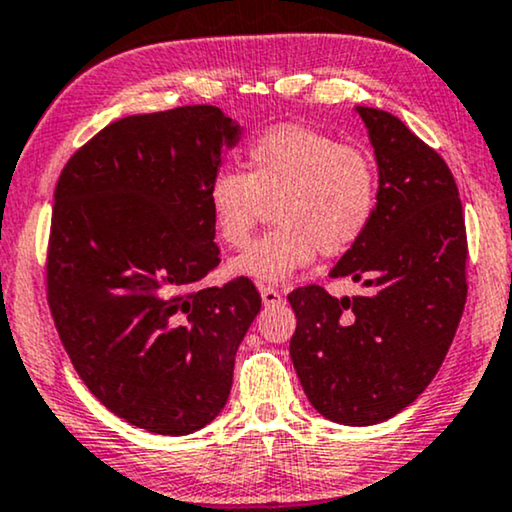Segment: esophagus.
I'll use <instances>...</instances> for the list:
<instances>
[{
  "instance_id": "obj_1",
  "label": "esophagus",
  "mask_w": 512,
  "mask_h": 512,
  "mask_svg": "<svg viewBox=\"0 0 512 512\" xmlns=\"http://www.w3.org/2000/svg\"><path fill=\"white\" fill-rule=\"evenodd\" d=\"M261 298H263V305L282 303V294L272 287H261Z\"/></svg>"
}]
</instances>
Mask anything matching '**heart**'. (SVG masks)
<instances>
[{
	"label": "heart",
	"instance_id": "b5f03b06",
	"mask_svg": "<svg viewBox=\"0 0 512 512\" xmlns=\"http://www.w3.org/2000/svg\"><path fill=\"white\" fill-rule=\"evenodd\" d=\"M242 171L223 169L209 181L207 207L218 240L242 247L275 204V230L228 261V275L282 284L317 254L338 256L369 230L378 202L371 157L355 145L303 124H277L249 143Z\"/></svg>",
	"mask_w": 512,
	"mask_h": 512
}]
</instances>
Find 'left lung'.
Segmentation results:
<instances>
[{"label": "left lung", "instance_id": "obj_1", "mask_svg": "<svg viewBox=\"0 0 512 512\" xmlns=\"http://www.w3.org/2000/svg\"><path fill=\"white\" fill-rule=\"evenodd\" d=\"M378 164L376 214L331 277L360 296L317 284L289 294L298 381L324 418L374 426L409 407L442 367L466 305V221L444 159L386 110L362 108Z\"/></svg>", "mask_w": 512, "mask_h": 512}]
</instances>
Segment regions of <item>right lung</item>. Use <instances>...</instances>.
Returning a JSON list of instances; mask_svg holds the SVG:
<instances>
[{
	"label": "right lung",
	"mask_w": 512,
	"mask_h": 512,
	"mask_svg": "<svg viewBox=\"0 0 512 512\" xmlns=\"http://www.w3.org/2000/svg\"><path fill=\"white\" fill-rule=\"evenodd\" d=\"M242 126L214 105L117 119L65 164L53 195L46 289L86 388L131 426L190 435L221 414L251 280L197 284L218 265L209 181Z\"/></svg>",
	"instance_id": "obj_1"
}]
</instances>
